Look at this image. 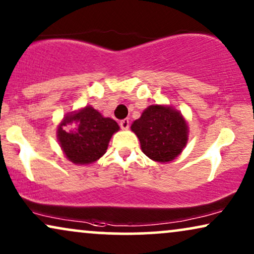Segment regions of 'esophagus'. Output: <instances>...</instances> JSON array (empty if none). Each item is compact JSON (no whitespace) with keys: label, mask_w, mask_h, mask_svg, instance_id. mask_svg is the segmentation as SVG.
Masks as SVG:
<instances>
[{"label":"esophagus","mask_w":254,"mask_h":254,"mask_svg":"<svg viewBox=\"0 0 254 254\" xmlns=\"http://www.w3.org/2000/svg\"><path fill=\"white\" fill-rule=\"evenodd\" d=\"M120 125H121L122 130H127L130 127V122H129V120H123V121H121Z\"/></svg>","instance_id":"1"}]
</instances>
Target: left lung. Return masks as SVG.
Returning <instances> with one entry per match:
<instances>
[{
  "mask_svg": "<svg viewBox=\"0 0 254 254\" xmlns=\"http://www.w3.org/2000/svg\"><path fill=\"white\" fill-rule=\"evenodd\" d=\"M143 153L158 163L172 162L181 155L189 140V125L177 109L153 104L131 124Z\"/></svg>",
  "mask_w": 254,
  "mask_h": 254,
  "instance_id": "1",
  "label": "left lung"
}]
</instances>
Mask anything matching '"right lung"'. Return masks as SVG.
Listing matches in <instances>:
<instances>
[{
	"mask_svg": "<svg viewBox=\"0 0 254 254\" xmlns=\"http://www.w3.org/2000/svg\"><path fill=\"white\" fill-rule=\"evenodd\" d=\"M120 125L91 105L69 112L57 127V140L66 158L76 165L97 162L107 152Z\"/></svg>",
	"mask_w": 254,
	"mask_h": 254,
	"instance_id": "add662e5",
	"label": "right lung"
}]
</instances>
